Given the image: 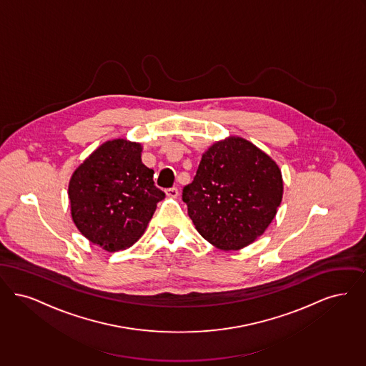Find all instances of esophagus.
<instances>
[{
	"instance_id": "34e87169",
	"label": "esophagus",
	"mask_w": 366,
	"mask_h": 366,
	"mask_svg": "<svg viewBox=\"0 0 366 366\" xmlns=\"http://www.w3.org/2000/svg\"><path fill=\"white\" fill-rule=\"evenodd\" d=\"M165 194H167V197H168V198H177V195H179V190H177L176 187L167 189V190H165Z\"/></svg>"
}]
</instances>
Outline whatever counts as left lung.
Here are the masks:
<instances>
[{
    "mask_svg": "<svg viewBox=\"0 0 366 366\" xmlns=\"http://www.w3.org/2000/svg\"><path fill=\"white\" fill-rule=\"evenodd\" d=\"M283 198L276 161L240 137L213 143L183 201L201 237L220 250H239L269 227Z\"/></svg>",
    "mask_w": 366,
    "mask_h": 366,
    "instance_id": "8db88e82",
    "label": "left lung"
}]
</instances>
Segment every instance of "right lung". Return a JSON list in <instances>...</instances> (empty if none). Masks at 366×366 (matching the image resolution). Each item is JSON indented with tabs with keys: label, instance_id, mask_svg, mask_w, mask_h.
<instances>
[{
	"label": "right lung",
	"instance_id": "1",
	"mask_svg": "<svg viewBox=\"0 0 366 366\" xmlns=\"http://www.w3.org/2000/svg\"><path fill=\"white\" fill-rule=\"evenodd\" d=\"M142 144L123 138L102 143L71 176L72 220L84 238L119 252L141 238L164 191L142 162Z\"/></svg>",
	"mask_w": 366,
	"mask_h": 366
}]
</instances>
